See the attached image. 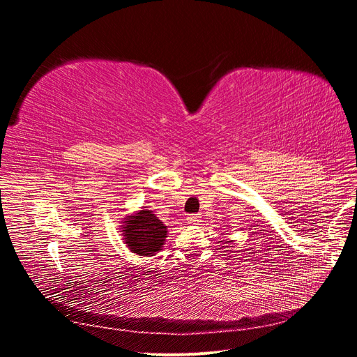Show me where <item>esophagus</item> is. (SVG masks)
Wrapping results in <instances>:
<instances>
[{
    "mask_svg": "<svg viewBox=\"0 0 357 357\" xmlns=\"http://www.w3.org/2000/svg\"><path fill=\"white\" fill-rule=\"evenodd\" d=\"M188 222H189L190 225H199L201 215H199V214H192V215H189V218H188Z\"/></svg>",
    "mask_w": 357,
    "mask_h": 357,
    "instance_id": "obj_1",
    "label": "esophagus"
}]
</instances>
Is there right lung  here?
Segmentation results:
<instances>
[{
	"mask_svg": "<svg viewBox=\"0 0 357 357\" xmlns=\"http://www.w3.org/2000/svg\"><path fill=\"white\" fill-rule=\"evenodd\" d=\"M167 232V226L156 218L152 210L146 207L126 215L122 225L126 247L138 256H153L158 253L165 243Z\"/></svg>",
	"mask_w": 357,
	"mask_h": 357,
	"instance_id": "1",
	"label": "right lung"
}]
</instances>
